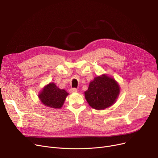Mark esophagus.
Returning a JSON list of instances; mask_svg holds the SVG:
<instances>
[{"label": "esophagus", "instance_id": "1", "mask_svg": "<svg viewBox=\"0 0 158 158\" xmlns=\"http://www.w3.org/2000/svg\"><path fill=\"white\" fill-rule=\"evenodd\" d=\"M69 91H70V93H74V92H77V89L76 88H71Z\"/></svg>", "mask_w": 158, "mask_h": 158}]
</instances>
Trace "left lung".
<instances>
[{
	"label": "left lung",
	"instance_id": "obj_1",
	"mask_svg": "<svg viewBox=\"0 0 158 158\" xmlns=\"http://www.w3.org/2000/svg\"><path fill=\"white\" fill-rule=\"evenodd\" d=\"M120 92V87L113 79L103 75L97 77L89 83L85 92L89 105L96 110H104L116 101Z\"/></svg>",
	"mask_w": 158,
	"mask_h": 158
}]
</instances>
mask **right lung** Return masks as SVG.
<instances>
[{
  "label": "right lung",
  "instance_id": "obj_1",
  "mask_svg": "<svg viewBox=\"0 0 158 158\" xmlns=\"http://www.w3.org/2000/svg\"><path fill=\"white\" fill-rule=\"evenodd\" d=\"M69 95L64 89H61L51 82L46 86L39 95L41 102L52 108L60 109Z\"/></svg>",
  "mask_w": 158,
  "mask_h": 158
}]
</instances>
